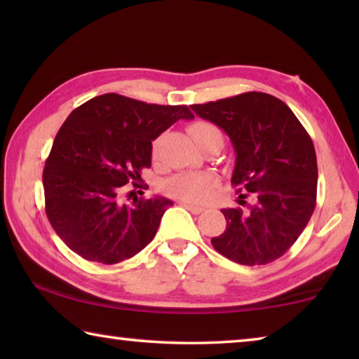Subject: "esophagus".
Masks as SVG:
<instances>
[{
  "mask_svg": "<svg viewBox=\"0 0 359 359\" xmlns=\"http://www.w3.org/2000/svg\"><path fill=\"white\" fill-rule=\"evenodd\" d=\"M182 205H184L187 210H190L191 214H201V212H204V208H201V205H194L190 203H182Z\"/></svg>",
  "mask_w": 359,
  "mask_h": 359,
  "instance_id": "34e87169",
  "label": "esophagus"
}]
</instances>
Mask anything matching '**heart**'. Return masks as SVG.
Here are the masks:
<instances>
[{"label":"heart","instance_id":"heart-1","mask_svg":"<svg viewBox=\"0 0 359 359\" xmlns=\"http://www.w3.org/2000/svg\"><path fill=\"white\" fill-rule=\"evenodd\" d=\"M188 131H190L191 137L198 145L212 137L222 139L220 128L217 125L210 123V121H194L193 125H190ZM154 149L156 150V144ZM215 184V175L210 172H182L168 179L163 184V188H165L166 193L172 194L175 198L185 199V201L191 203H203L209 198Z\"/></svg>","mask_w":359,"mask_h":359}]
</instances>
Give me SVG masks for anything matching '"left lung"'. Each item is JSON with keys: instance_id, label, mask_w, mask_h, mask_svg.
I'll use <instances>...</instances> for the list:
<instances>
[{"instance_id": "8db88e82", "label": "left lung", "mask_w": 359, "mask_h": 359, "mask_svg": "<svg viewBox=\"0 0 359 359\" xmlns=\"http://www.w3.org/2000/svg\"><path fill=\"white\" fill-rule=\"evenodd\" d=\"M191 109L229 136L236 154L231 184L238 187L239 204L247 205L222 209L226 229L212 245L234 263H272L299 238L317 204L311 136L283 101L267 93L247 92Z\"/></svg>"}]
</instances>
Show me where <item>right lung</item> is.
<instances>
[{"label": "right lung", "mask_w": 359, "mask_h": 359, "mask_svg": "<svg viewBox=\"0 0 359 359\" xmlns=\"http://www.w3.org/2000/svg\"><path fill=\"white\" fill-rule=\"evenodd\" d=\"M180 118H193L187 106L147 104L117 93L95 96L69 114L42 184L48 222L72 252L115 264L150 244L172 201L136 198L126 205L118 191L141 180L151 165V141Z\"/></svg>", "instance_id": "obj_1"}]
</instances>
